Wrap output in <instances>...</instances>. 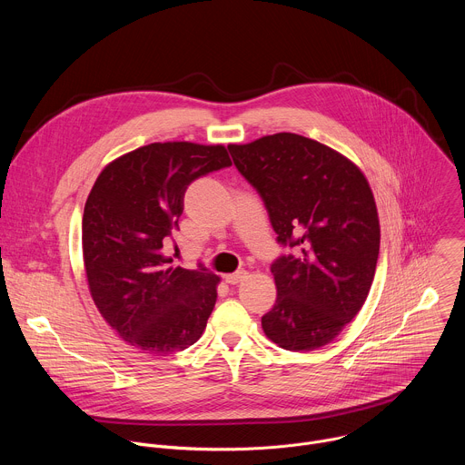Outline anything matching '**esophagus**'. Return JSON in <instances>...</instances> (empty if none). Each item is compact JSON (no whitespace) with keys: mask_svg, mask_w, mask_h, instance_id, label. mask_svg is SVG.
I'll use <instances>...</instances> for the list:
<instances>
[{"mask_svg":"<svg viewBox=\"0 0 465 465\" xmlns=\"http://www.w3.org/2000/svg\"><path fill=\"white\" fill-rule=\"evenodd\" d=\"M244 278H246V271H239V272H233V274H226V276H224V282L230 283V285H237V283H241Z\"/></svg>","mask_w":465,"mask_h":465,"instance_id":"1","label":"esophagus"}]
</instances>
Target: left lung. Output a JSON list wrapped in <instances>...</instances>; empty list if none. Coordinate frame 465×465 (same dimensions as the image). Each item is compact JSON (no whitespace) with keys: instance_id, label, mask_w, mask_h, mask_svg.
Listing matches in <instances>:
<instances>
[{"instance_id":"1","label":"left lung","mask_w":465,"mask_h":465,"mask_svg":"<svg viewBox=\"0 0 465 465\" xmlns=\"http://www.w3.org/2000/svg\"><path fill=\"white\" fill-rule=\"evenodd\" d=\"M259 193L276 241L274 307L264 335L289 351L333 341L364 305L379 257V217L361 169L314 140L280 132L228 147Z\"/></svg>"}]
</instances>
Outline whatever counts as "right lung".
<instances>
[{"instance_id":"obj_1","label":"right lung","mask_w":465,"mask_h":465,"mask_svg":"<svg viewBox=\"0 0 465 465\" xmlns=\"http://www.w3.org/2000/svg\"><path fill=\"white\" fill-rule=\"evenodd\" d=\"M230 165L223 145L151 143L106 165L90 191L83 215L90 292L110 327L142 353L171 355L204 333L219 276L203 262L169 267L165 244L187 185Z\"/></svg>"}]
</instances>
